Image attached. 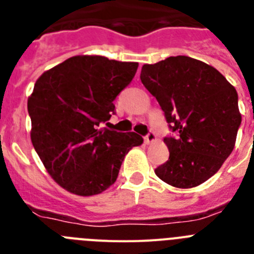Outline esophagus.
<instances>
[{"label":"esophagus","instance_id":"obj_1","mask_svg":"<svg viewBox=\"0 0 254 254\" xmlns=\"http://www.w3.org/2000/svg\"><path fill=\"white\" fill-rule=\"evenodd\" d=\"M143 140H145V143H147V145H150V143H154L155 141H156V134H155L154 132L150 131L149 133H147L146 137L143 138Z\"/></svg>","mask_w":254,"mask_h":254}]
</instances>
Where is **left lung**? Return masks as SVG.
<instances>
[{"instance_id": "obj_1", "label": "left lung", "mask_w": 254, "mask_h": 254, "mask_svg": "<svg viewBox=\"0 0 254 254\" xmlns=\"http://www.w3.org/2000/svg\"><path fill=\"white\" fill-rule=\"evenodd\" d=\"M140 78L178 132L164 138L169 160L155 174L177 188L202 185L235 146L242 122L235 87L216 68L187 56L143 64Z\"/></svg>"}]
</instances>
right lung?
<instances>
[{"label": "right lung", "mask_w": 254, "mask_h": 254, "mask_svg": "<svg viewBox=\"0 0 254 254\" xmlns=\"http://www.w3.org/2000/svg\"><path fill=\"white\" fill-rule=\"evenodd\" d=\"M137 67L103 56H73L35 82L28 99L31 143L49 176L69 193H102L117 181L129 150L143 142L134 132L99 128Z\"/></svg>", "instance_id": "right-lung-1"}]
</instances>
